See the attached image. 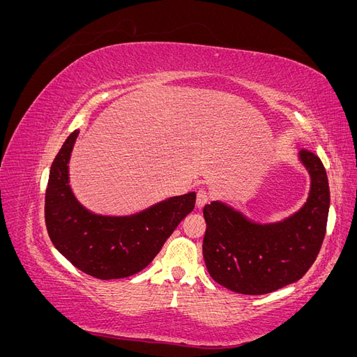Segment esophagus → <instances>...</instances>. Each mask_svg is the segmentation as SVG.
I'll return each instance as SVG.
<instances>
[{"instance_id": "34e87169", "label": "esophagus", "mask_w": 357, "mask_h": 357, "mask_svg": "<svg viewBox=\"0 0 357 357\" xmlns=\"http://www.w3.org/2000/svg\"><path fill=\"white\" fill-rule=\"evenodd\" d=\"M208 201H210L208 193L205 192L204 189L198 190V193H197V207H198V208H202L205 204H208Z\"/></svg>"}]
</instances>
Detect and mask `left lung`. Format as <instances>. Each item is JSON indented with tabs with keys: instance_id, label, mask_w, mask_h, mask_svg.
Listing matches in <instances>:
<instances>
[{
	"instance_id": "8db88e82",
	"label": "left lung",
	"mask_w": 357,
	"mask_h": 357,
	"mask_svg": "<svg viewBox=\"0 0 357 357\" xmlns=\"http://www.w3.org/2000/svg\"><path fill=\"white\" fill-rule=\"evenodd\" d=\"M310 176L302 207L275 222H256L223 201L204 207L202 255L215 283L243 295H265L298 282L316 261L326 232L329 185L321 160L298 153Z\"/></svg>"
}]
</instances>
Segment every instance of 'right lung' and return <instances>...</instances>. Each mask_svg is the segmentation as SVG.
Wrapping results in <instances>:
<instances>
[{
    "label": "right lung",
    "mask_w": 357,
    "mask_h": 357,
    "mask_svg": "<svg viewBox=\"0 0 357 357\" xmlns=\"http://www.w3.org/2000/svg\"><path fill=\"white\" fill-rule=\"evenodd\" d=\"M79 131L68 135L50 167L45 218L56 250L84 274L101 280L134 275L160 252L195 207V192L171 197L128 215L96 214L70 185V159Z\"/></svg>",
    "instance_id": "right-lung-1"
}]
</instances>
